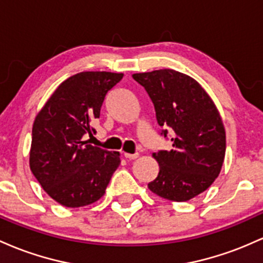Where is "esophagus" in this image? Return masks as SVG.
Segmentation results:
<instances>
[{"label":"esophagus","mask_w":263,"mask_h":263,"mask_svg":"<svg viewBox=\"0 0 263 263\" xmlns=\"http://www.w3.org/2000/svg\"><path fill=\"white\" fill-rule=\"evenodd\" d=\"M124 156H125L126 159H130V160H134V159H137L139 154L138 153H135V154H129V153H124Z\"/></svg>","instance_id":"34e87169"}]
</instances>
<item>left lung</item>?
<instances>
[{
  "label": "left lung",
  "instance_id": "left-lung-1",
  "mask_svg": "<svg viewBox=\"0 0 263 263\" xmlns=\"http://www.w3.org/2000/svg\"><path fill=\"white\" fill-rule=\"evenodd\" d=\"M149 94L161 128L169 126L171 150L153 156L158 176L152 193L171 201H187L203 193L219 176L226 152V134L216 105L194 78L174 69L133 74ZM161 134L166 137L167 130Z\"/></svg>",
  "mask_w": 263,
  "mask_h": 263
}]
</instances>
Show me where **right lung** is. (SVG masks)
I'll return each mask as SVG.
<instances>
[{
  "mask_svg": "<svg viewBox=\"0 0 263 263\" xmlns=\"http://www.w3.org/2000/svg\"><path fill=\"white\" fill-rule=\"evenodd\" d=\"M123 76L82 72L69 77L34 119L29 167L43 190L66 208L98 201L119 166V153L90 145L84 137L93 135L105 96Z\"/></svg>",
  "mask_w": 263,
  "mask_h": 263,
  "instance_id": "add662e5",
  "label": "right lung"
}]
</instances>
